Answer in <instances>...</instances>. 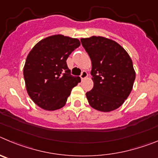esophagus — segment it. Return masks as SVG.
I'll use <instances>...</instances> for the list:
<instances>
[{"label":"esophagus","instance_id":"34e87169","mask_svg":"<svg viewBox=\"0 0 158 158\" xmlns=\"http://www.w3.org/2000/svg\"><path fill=\"white\" fill-rule=\"evenodd\" d=\"M87 76H88L87 72H86V71H82V73H81V75H80L81 79H82V80H83V79H86V78H87Z\"/></svg>","mask_w":158,"mask_h":158}]
</instances>
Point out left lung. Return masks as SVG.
Wrapping results in <instances>:
<instances>
[{
    "label": "left lung",
    "instance_id": "left-lung-1",
    "mask_svg": "<svg viewBox=\"0 0 158 158\" xmlns=\"http://www.w3.org/2000/svg\"><path fill=\"white\" fill-rule=\"evenodd\" d=\"M80 40L92 64L94 87L86 94L89 106L105 113L118 109L131 94L135 79L130 56L120 44L105 37Z\"/></svg>",
    "mask_w": 158,
    "mask_h": 158
}]
</instances>
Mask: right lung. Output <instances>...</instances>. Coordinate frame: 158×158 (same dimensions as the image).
Returning <instances> with one entry per match:
<instances>
[{"instance_id":"add662e5","label":"right lung","mask_w":158,"mask_h":158,"mask_svg":"<svg viewBox=\"0 0 158 158\" xmlns=\"http://www.w3.org/2000/svg\"><path fill=\"white\" fill-rule=\"evenodd\" d=\"M80 45L77 38L54 35L43 38L27 56L23 76L28 95L42 109L54 111L65 106L80 77L71 75L66 60Z\"/></svg>"}]
</instances>
